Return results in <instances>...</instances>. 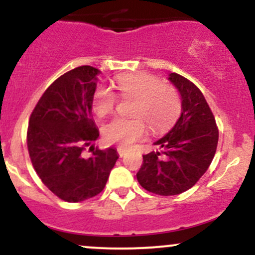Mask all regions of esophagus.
Instances as JSON below:
<instances>
[{
	"instance_id": "obj_1",
	"label": "esophagus",
	"mask_w": 255,
	"mask_h": 255,
	"mask_svg": "<svg viewBox=\"0 0 255 255\" xmlns=\"http://www.w3.org/2000/svg\"><path fill=\"white\" fill-rule=\"evenodd\" d=\"M117 153H118V155H120L121 158H122V156H125L126 154H127V150H126V149H123V148H118L117 149Z\"/></svg>"
}]
</instances>
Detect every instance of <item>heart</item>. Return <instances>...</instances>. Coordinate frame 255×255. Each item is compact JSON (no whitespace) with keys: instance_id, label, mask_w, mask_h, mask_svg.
<instances>
[{"instance_id":"heart-1","label":"heart","mask_w":255,"mask_h":255,"mask_svg":"<svg viewBox=\"0 0 255 255\" xmlns=\"http://www.w3.org/2000/svg\"><path fill=\"white\" fill-rule=\"evenodd\" d=\"M116 89L121 97L135 99L132 116L135 118H115L102 128L107 144L128 148L146 134L147 122L151 132H163L175 121L181 109L180 96L171 85L161 82L146 73L123 74L116 78ZM117 96L107 87H99L92 95V111L99 118L111 115Z\"/></svg>"}]
</instances>
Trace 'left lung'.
I'll use <instances>...</instances> for the list:
<instances>
[{"label": "left lung", "mask_w": 255, "mask_h": 255, "mask_svg": "<svg viewBox=\"0 0 255 255\" xmlns=\"http://www.w3.org/2000/svg\"><path fill=\"white\" fill-rule=\"evenodd\" d=\"M169 80L181 95V116L170 132L154 143L161 150L143 155L137 173L143 189L161 196L194 186L206 173L218 143L215 116L199 87L175 73Z\"/></svg>", "instance_id": "left-lung-1"}]
</instances>
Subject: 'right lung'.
I'll return each mask as SVG.
<instances>
[{"mask_svg":"<svg viewBox=\"0 0 255 255\" xmlns=\"http://www.w3.org/2000/svg\"><path fill=\"white\" fill-rule=\"evenodd\" d=\"M100 71L84 65L48 87L29 118L27 146L43 184L59 199L80 202L99 195L118 159L117 150L95 149L100 133L92 120L91 100ZM86 147L93 151L87 158Z\"/></svg>","mask_w":255,"mask_h":255,"instance_id":"add662e5","label":"right lung"}]
</instances>
